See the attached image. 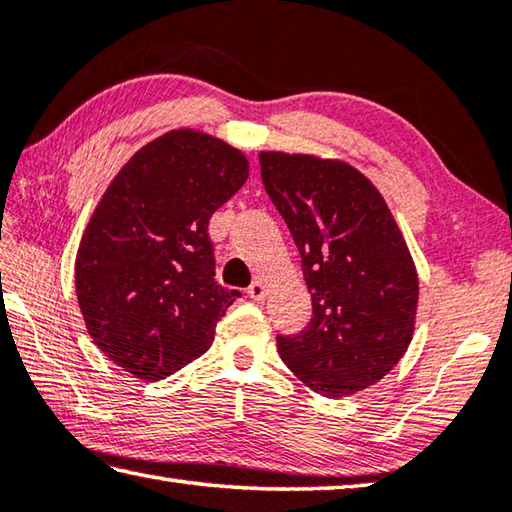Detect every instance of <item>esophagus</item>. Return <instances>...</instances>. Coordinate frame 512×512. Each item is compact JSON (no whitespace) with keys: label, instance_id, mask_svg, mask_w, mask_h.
Listing matches in <instances>:
<instances>
[{"label":"esophagus","instance_id":"34e87169","mask_svg":"<svg viewBox=\"0 0 512 512\" xmlns=\"http://www.w3.org/2000/svg\"><path fill=\"white\" fill-rule=\"evenodd\" d=\"M247 294H249V298H252V301H263V298L267 296V285L263 281H254L252 285H249Z\"/></svg>","mask_w":512,"mask_h":512}]
</instances>
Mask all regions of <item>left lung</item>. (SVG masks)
I'll return each mask as SVG.
<instances>
[{"label":"left lung","instance_id":"8db88e82","mask_svg":"<svg viewBox=\"0 0 512 512\" xmlns=\"http://www.w3.org/2000/svg\"><path fill=\"white\" fill-rule=\"evenodd\" d=\"M265 191L301 252L312 321L276 336L307 388L341 399L383 379L414 334L419 276L392 211L343 160L260 151Z\"/></svg>","mask_w":512,"mask_h":512}]
</instances>
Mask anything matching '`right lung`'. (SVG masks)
I'll return each instance as SVG.
<instances>
[{
	"label": "right lung",
	"mask_w": 512,
	"mask_h": 512,
	"mask_svg": "<svg viewBox=\"0 0 512 512\" xmlns=\"http://www.w3.org/2000/svg\"><path fill=\"white\" fill-rule=\"evenodd\" d=\"M225 140L176 129L144 144L106 187L75 258V294L104 356L142 381L198 359L236 289L216 281L209 218L245 185Z\"/></svg>",
	"instance_id": "1"
}]
</instances>
